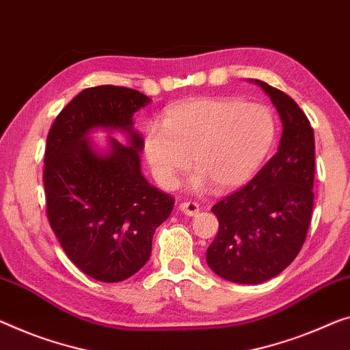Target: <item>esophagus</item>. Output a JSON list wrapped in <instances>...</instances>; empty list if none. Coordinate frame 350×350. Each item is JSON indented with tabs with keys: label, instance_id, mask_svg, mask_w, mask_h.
<instances>
[{
	"label": "esophagus",
	"instance_id": "esophagus-1",
	"mask_svg": "<svg viewBox=\"0 0 350 350\" xmlns=\"http://www.w3.org/2000/svg\"><path fill=\"white\" fill-rule=\"evenodd\" d=\"M179 208L187 217H195L200 212V204H196V202H182Z\"/></svg>",
	"mask_w": 350,
	"mask_h": 350
}]
</instances>
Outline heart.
<instances>
[{
  "mask_svg": "<svg viewBox=\"0 0 350 350\" xmlns=\"http://www.w3.org/2000/svg\"><path fill=\"white\" fill-rule=\"evenodd\" d=\"M275 139L272 113L232 97H198L166 109L163 125H149L143 148L159 184L173 189L191 157V189L208 182L220 191L247 184Z\"/></svg>",
  "mask_w": 350,
  "mask_h": 350,
  "instance_id": "1",
  "label": "heart"
}]
</instances>
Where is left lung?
Masks as SVG:
<instances>
[{"label": "left lung", "instance_id": "obj_1", "mask_svg": "<svg viewBox=\"0 0 350 350\" xmlns=\"http://www.w3.org/2000/svg\"><path fill=\"white\" fill-rule=\"evenodd\" d=\"M252 81L270 97L283 122L278 152L247 185L212 207L218 232L206 253L213 272L239 284H260L288 267L305 242L314 202L308 118L288 94Z\"/></svg>", "mask_w": 350, "mask_h": 350}]
</instances>
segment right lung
I'll list each match as a JSON object with an SVG mask.
<instances>
[{"label": "right lung", "instance_id": "1", "mask_svg": "<svg viewBox=\"0 0 350 350\" xmlns=\"http://www.w3.org/2000/svg\"><path fill=\"white\" fill-rule=\"evenodd\" d=\"M150 98L130 88H88L62 108L45 146L46 217L67 258L103 283L130 278L148 262L152 237L174 200L142 174L143 137L133 114ZM96 128L121 129L127 145L110 137L98 153L89 142Z\"/></svg>", "mask_w": 350, "mask_h": 350}]
</instances>
